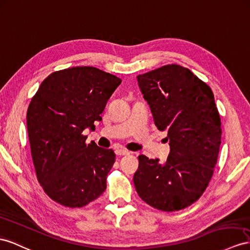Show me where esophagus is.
Wrapping results in <instances>:
<instances>
[{"label": "esophagus", "mask_w": 250, "mask_h": 250, "mask_svg": "<svg viewBox=\"0 0 250 250\" xmlns=\"http://www.w3.org/2000/svg\"><path fill=\"white\" fill-rule=\"evenodd\" d=\"M115 153H116V155L118 156H124V155L130 154V151H127L126 149H124V148H117L115 150Z\"/></svg>", "instance_id": "esophagus-1"}]
</instances>
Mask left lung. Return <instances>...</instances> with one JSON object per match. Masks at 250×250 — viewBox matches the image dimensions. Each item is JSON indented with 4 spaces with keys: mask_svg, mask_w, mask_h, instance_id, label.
Here are the masks:
<instances>
[{
    "mask_svg": "<svg viewBox=\"0 0 250 250\" xmlns=\"http://www.w3.org/2000/svg\"><path fill=\"white\" fill-rule=\"evenodd\" d=\"M159 131H167L170 154L164 164L139 155L133 181L151 207L187 208L206 190L219 156L222 129L209 85L190 69L168 64L137 76Z\"/></svg>",
    "mask_w": 250,
    "mask_h": 250,
    "instance_id": "left-lung-1",
    "label": "left lung"
}]
</instances>
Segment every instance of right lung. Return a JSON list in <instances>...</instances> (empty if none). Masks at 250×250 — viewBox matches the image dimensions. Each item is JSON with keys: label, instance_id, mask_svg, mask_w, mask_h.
Segmentation results:
<instances>
[{"label": "right lung", "instance_id": "obj_1", "mask_svg": "<svg viewBox=\"0 0 250 250\" xmlns=\"http://www.w3.org/2000/svg\"><path fill=\"white\" fill-rule=\"evenodd\" d=\"M121 83L93 66L57 70L41 83L27 110V131L37 178L45 193L64 207L81 208L106 188L115 163L112 149L86 145L107 100Z\"/></svg>", "mask_w": 250, "mask_h": 250}]
</instances>
